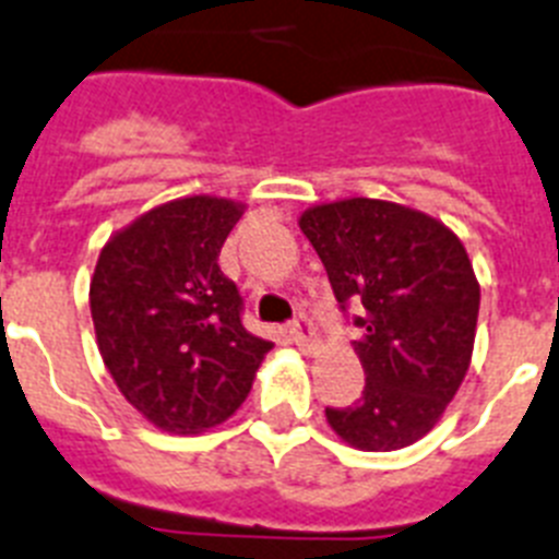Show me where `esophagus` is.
Returning a JSON list of instances; mask_svg holds the SVG:
<instances>
[{
    "label": "esophagus",
    "instance_id": "1",
    "mask_svg": "<svg viewBox=\"0 0 559 559\" xmlns=\"http://www.w3.org/2000/svg\"><path fill=\"white\" fill-rule=\"evenodd\" d=\"M290 336H294V342L299 345V350L308 353V356H313V353L319 350L317 333H313V325L308 317L294 319V325H290Z\"/></svg>",
    "mask_w": 559,
    "mask_h": 559
}]
</instances>
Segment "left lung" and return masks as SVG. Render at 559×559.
Returning <instances> with one entry per match:
<instances>
[{
	"label": "left lung",
	"mask_w": 559,
	"mask_h": 559,
	"mask_svg": "<svg viewBox=\"0 0 559 559\" xmlns=\"http://www.w3.org/2000/svg\"><path fill=\"white\" fill-rule=\"evenodd\" d=\"M299 228L317 248L333 294L361 305L353 350L365 390L328 407L338 438L356 450L393 452L441 421L472 361L480 285L464 242L418 209L345 198L305 209Z\"/></svg>",
	"instance_id": "obj_1"
}]
</instances>
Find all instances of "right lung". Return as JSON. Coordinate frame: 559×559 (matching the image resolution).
I'll list each match as a JSON object with an SVG mask.
<instances>
[{
    "label": "right lung",
    "instance_id": "obj_1",
    "mask_svg": "<svg viewBox=\"0 0 559 559\" xmlns=\"http://www.w3.org/2000/svg\"><path fill=\"white\" fill-rule=\"evenodd\" d=\"M246 203L192 194L143 212L102 248L90 280L98 350L121 395L164 432L198 436L234 416L269 338L240 322L217 265Z\"/></svg>",
    "mask_w": 559,
    "mask_h": 559
}]
</instances>
